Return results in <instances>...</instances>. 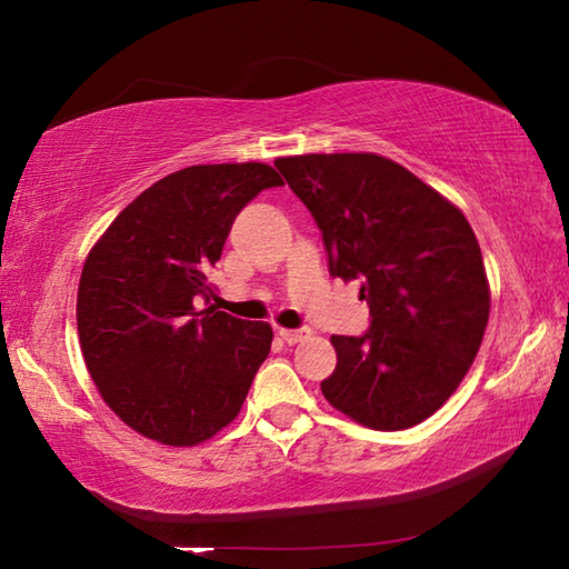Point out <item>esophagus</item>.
Returning <instances> with one entry per match:
<instances>
[{
    "label": "esophagus",
    "mask_w": 569,
    "mask_h": 569,
    "mask_svg": "<svg viewBox=\"0 0 569 569\" xmlns=\"http://www.w3.org/2000/svg\"><path fill=\"white\" fill-rule=\"evenodd\" d=\"M278 336H281L286 343H298V341L306 339L308 329H278Z\"/></svg>",
    "instance_id": "34e87169"
}]
</instances>
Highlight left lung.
<instances>
[{
    "mask_svg": "<svg viewBox=\"0 0 569 569\" xmlns=\"http://www.w3.org/2000/svg\"><path fill=\"white\" fill-rule=\"evenodd\" d=\"M323 236L329 271L361 281L371 326L331 336L333 409L379 431L431 417L465 379L489 321V283L465 213L373 152L278 158Z\"/></svg>",
    "mask_w": 569,
    "mask_h": 569,
    "instance_id": "obj_1",
    "label": "left lung"
}]
</instances>
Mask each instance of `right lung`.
Instances as JSON below:
<instances>
[{
	"mask_svg": "<svg viewBox=\"0 0 569 569\" xmlns=\"http://www.w3.org/2000/svg\"><path fill=\"white\" fill-rule=\"evenodd\" d=\"M278 186L263 162L182 168L140 192L90 250L77 291L82 356L138 435L192 447L238 417L273 329L218 311L208 276L236 216Z\"/></svg>",
	"mask_w": 569,
	"mask_h": 569,
	"instance_id": "right-lung-1",
	"label": "right lung"
}]
</instances>
